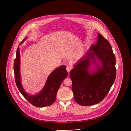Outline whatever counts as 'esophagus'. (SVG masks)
Wrapping results in <instances>:
<instances>
[{"mask_svg": "<svg viewBox=\"0 0 131 131\" xmlns=\"http://www.w3.org/2000/svg\"><path fill=\"white\" fill-rule=\"evenodd\" d=\"M71 69H72V67L71 66H68L66 67V70L68 72H69L70 71H71Z\"/></svg>", "mask_w": 131, "mask_h": 131, "instance_id": "obj_1", "label": "esophagus"}]
</instances>
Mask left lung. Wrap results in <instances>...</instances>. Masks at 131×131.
<instances>
[{
  "mask_svg": "<svg viewBox=\"0 0 131 131\" xmlns=\"http://www.w3.org/2000/svg\"><path fill=\"white\" fill-rule=\"evenodd\" d=\"M97 35L96 44L73 65L70 73L74 100L81 105L101 102L116 78V60L112 47L100 34Z\"/></svg>",
  "mask_w": 131,
  "mask_h": 131,
  "instance_id": "left-lung-1",
  "label": "left lung"
}]
</instances>
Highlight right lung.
Wrapping results in <instances>:
<instances>
[{
    "label": "right lung",
    "instance_id": "obj_1",
    "mask_svg": "<svg viewBox=\"0 0 131 131\" xmlns=\"http://www.w3.org/2000/svg\"><path fill=\"white\" fill-rule=\"evenodd\" d=\"M27 37L24 38L20 43V46ZM18 46L17 51L16 57L14 62V71L15 82L17 87L24 97L33 105L39 107H46L52 104L56 101L58 91L62 82L68 75L66 66L62 65L56 68L48 75L44 87L36 94H30L26 92L21 83L20 68V47Z\"/></svg>",
    "mask_w": 131,
    "mask_h": 131
}]
</instances>
